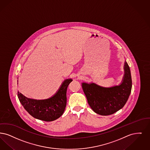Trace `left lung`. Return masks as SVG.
<instances>
[{"label":"left lung","instance_id":"obj_1","mask_svg":"<svg viewBox=\"0 0 150 150\" xmlns=\"http://www.w3.org/2000/svg\"><path fill=\"white\" fill-rule=\"evenodd\" d=\"M124 71L123 82L119 86L104 88L93 83L82 84L88 103L94 112L101 115H109L121 109L126 104L132 86L130 68L126 62Z\"/></svg>","mask_w":150,"mask_h":150}]
</instances>
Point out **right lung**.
<instances>
[{
	"instance_id": "right-lung-1",
	"label": "right lung",
	"mask_w": 150,
	"mask_h": 150,
	"mask_svg": "<svg viewBox=\"0 0 150 150\" xmlns=\"http://www.w3.org/2000/svg\"><path fill=\"white\" fill-rule=\"evenodd\" d=\"M72 79H65L58 91L52 98L37 100L28 98L18 91L20 103L32 117L45 122H51L60 117L67 105V90Z\"/></svg>"
}]
</instances>
